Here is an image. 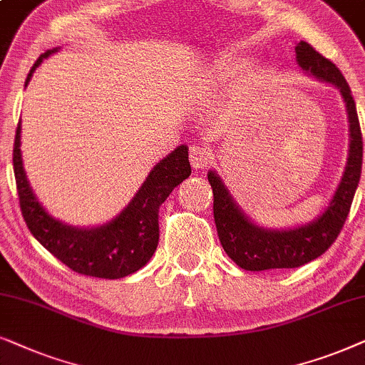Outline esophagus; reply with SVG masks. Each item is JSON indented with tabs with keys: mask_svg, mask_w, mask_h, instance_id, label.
<instances>
[{
	"mask_svg": "<svg viewBox=\"0 0 365 365\" xmlns=\"http://www.w3.org/2000/svg\"><path fill=\"white\" fill-rule=\"evenodd\" d=\"M190 162L195 170H202L212 163V153L205 147H190Z\"/></svg>",
	"mask_w": 365,
	"mask_h": 365,
	"instance_id": "obj_1",
	"label": "esophagus"
}]
</instances>
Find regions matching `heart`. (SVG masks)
Returning <instances> with one entry per match:
<instances>
[{
  "label": "heart",
  "instance_id": "b5f03b06",
  "mask_svg": "<svg viewBox=\"0 0 365 365\" xmlns=\"http://www.w3.org/2000/svg\"><path fill=\"white\" fill-rule=\"evenodd\" d=\"M249 65H250V63L245 61V60L222 63V65L217 68V73H218V76H228V75H233V73L244 70V68H247Z\"/></svg>",
  "mask_w": 365,
  "mask_h": 365
}]
</instances>
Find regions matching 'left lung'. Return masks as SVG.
<instances>
[{"mask_svg":"<svg viewBox=\"0 0 365 365\" xmlns=\"http://www.w3.org/2000/svg\"><path fill=\"white\" fill-rule=\"evenodd\" d=\"M295 60L305 75L341 91L349 120L347 162L341 182L324 212L312 222L290 228H265L255 223L233 200L220 175L215 170H208L218 239L227 255L244 270L295 269L322 255L337 239L361 180L362 133L356 101L346 78L332 61L305 41H299L295 46Z\"/></svg>","mask_w":365,"mask_h":365,"instance_id":"1","label":"left lung"}]
</instances>
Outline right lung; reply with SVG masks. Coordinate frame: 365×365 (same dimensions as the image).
Masks as SVG:
<instances>
[{
	"label": "right lung",
	"mask_w": 365,
	"mask_h": 365,
	"mask_svg": "<svg viewBox=\"0 0 365 365\" xmlns=\"http://www.w3.org/2000/svg\"><path fill=\"white\" fill-rule=\"evenodd\" d=\"M58 50L53 48L38 58L26 85L41 61ZM13 168L19 207L33 237L71 270L98 279H121L148 264L160 239L158 208L192 173L188 147L180 145L155 165L118 215L101 225L78 227L48 213L33 192L21 158V120L14 137Z\"/></svg>",
	"instance_id": "add662e5"
}]
</instances>
